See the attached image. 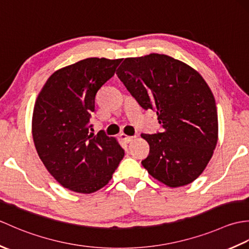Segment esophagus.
Masks as SVG:
<instances>
[{"instance_id": "esophagus-1", "label": "esophagus", "mask_w": 249, "mask_h": 249, "mask_svg": "<svg viewBox=\"0 0 249 249\" xmlns=\"http://www.w3.org/2000/svg\"><path fill=\"white\" fill-rule=\"evenodd\" d=\"M120 138L123 140V141H125V142H130V141H133L134 140V138L135 137H133V136H127V135H125V134H121L120 135Z\"/></svg>"}]
</instances>
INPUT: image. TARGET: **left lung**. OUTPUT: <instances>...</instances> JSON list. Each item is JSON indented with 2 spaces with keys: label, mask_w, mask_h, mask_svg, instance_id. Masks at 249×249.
<instances>
[{
  "label": "left lung",
  "mask_w": 249,
  "mask_h": 249,
  "mask_svg": "<svg viewBox=\"0 0 249 249\" xmlns=\"http://www.w3.org/2000/svg\"><path fill=\"white\" fill-rule=\"evenodd\" d=\"M116 75L142 108L156 111L162 133L142 134L150 153L141 163L169 187L194 182L218 140L214 95L200 73L166 54L127 57Z\"/></svg>",
  "instance_id": "1"
}]
</instances>
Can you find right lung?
<instances>
[{
    "label": "right lung",
    "mask_w": 249,
    "mask_h": 249,
    "mask_svg": "<svg viewBox=\"0 0 249 249\" xmlns=\"http://www.w3.org/2000/svg\"><path fill=\"white\" fill-rule=\"evenodd\" d=\"M121 61L89 57L60 68L36 98L32 135L37 154L51 176L71 192L92 194L103 188L124 157L118 140L104 131L89 133V123L98 89Z\"/></svg>",
    "instance_id": "obj_1"
}]
</instances>
